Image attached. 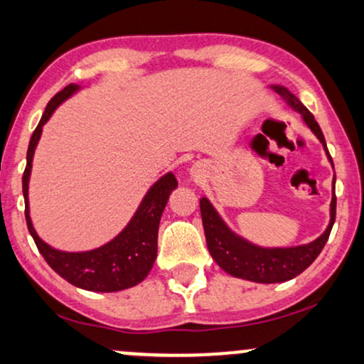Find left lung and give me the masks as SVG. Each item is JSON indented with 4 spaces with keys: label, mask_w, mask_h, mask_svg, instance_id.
I'll list each match as a JSON object with an SVG mask.
<instances>
[{
    "label": "left lung",
    "mask_w": 364,
    "mask_h": 364,
    "mask_svg": "<svg viewBox=\"0 0 364 364\" xmlns=\"http://www.w3.org/2000/svg\"><path fill=\"white\" fill-rule=\"evenodd\" d=\"M274 89L280 97L285 99V102L294 110L301 114L302 119L311 131L317 136V139L323 142L326 153L331 163V154L328 148H326L324 134L321 131L319 124L314 119V116L302 105L296 95L291 94L285 87L274 85ZM336 181V178H334ZM334 185V183H333ZM200 210H201V220H203L206 245L213 260L218 264L225 272L233 275V277H240L245 280H254V282L260 284H275V282H285L297 277L309 267L312 262L317 259L321 254L326 242H328L331 228H333L336 220V193L333 188V201H331V222L326 228V232L317 240L311 242L309 245L301 247H291V248H262L257 245H252L243 238L237 237L228 230L227 225L222 222L218 213H216L213 206L206 198L200 200Z\"/></svg>",
    "instance_id": "left-lung-1"
}]
</instances>
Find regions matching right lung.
<instances>
[{
  "label": "right lung",
  "mask_w": 364,
  "mask_h": 364,
  "mask_svg": "<svg viewBox=\"0 0 364 364\" xmlns=\"http://www.w3.org/2000/svg\"><path fill=\"white\" fill-rule=\"evenodd\" d=\"M79 89V85H67L65 89L55 94L45 107L38 126L31 134L28 153H26V168L23 173V196H25V218L28 225L30 235L33 237L36 248L47 264L75 287L94 292H117L122 289L134 287L149 274L158 255V228L164 206L171 191L178 186L173 173L164 174L159 181H156L148 195L144 196L136 215L129 222L126 228L119 235L105 245L89 252H62L47 245L36 235L30 218L28 208V179L31 173V161L38 139L41 127L48 121L53 110L60 102L70 97Z\"/></svg>",
  "instance_id": "right-lung-1"
}]
</instances>
